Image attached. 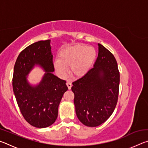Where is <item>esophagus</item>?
<instances>
[{"label":"esophagus","mask_w":148,"mask_h":148,"mask_svg":"<svg viewBox=\"0 0 148 148\" xmlns=\"http://www.w3.org/2000/svg\"><path fill=\"white\" fill-rule=\"evenodd\" d=\"M66 86H67V87H68V89H71V87H72V84L71 83V82H69V81H67V82H66Z\"/></svg>","instance_id":"34e87169"}]
</instances>
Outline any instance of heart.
Returning <instances> with one entry per match:
<instances>
[{
    "label": "heart",
    "instance_id": "obj_1",
    "mask_svg": "<svg viewBox=\"0 0 148 148\" xmlns=\"http://www.w3.org/2000/svg\"><path fill=\"white\" fill-rule=\"evenodd\" d=\"M96 57L97 51L93 47L76 45L62 49L59 54V59L54 61L53 66L60 76H66V67L71 66L72 74L81 77L89 71Z\"/></svg>",
    "mask_w": 148,
    "mask_h": 148
}]
</instances>
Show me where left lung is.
Returning <instances> with one entry per match:
<instances>
[{
    "instance_id": "obj_1",
    "label": "left lung",
    "mask_w": 148,
    "mask_h": 148,
    "mask_svg": "<svg viewBox=\"0 0 148 148\" xmlns=\"http://www.w3.org/2000/svg\"><path fill=\"white\" fill-rule=\"evenodd\" d=\"M94 67L72 83L77 118L87 127H97L111 116L119 95V72L114 55L101 44Z\"/></svg>"
}]
</instances>
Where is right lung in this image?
Listing matches in <instances>:
<instances>
[{
	"label": "right lung",
	"mask_w": 148,
	"mask_h": 148,
	"mask_svg": "<svg viewBox=\"0 0 148 148\" xmlns=\"http://www.w3.org/2000/svg\"><path fill=\"white\" fill-rule=\"evenodd\" d=\"M51 40H41L25 48L16 61L12 79L14 92L20 111L32 126L45 128L56 121L62 95L68 90L66 81L59 78L54 71ZM35 64L46 72L42 81L32 86L26 79Z\"/></svg>",
	"instance_id": "right-lung-1"
}]
</instances>
